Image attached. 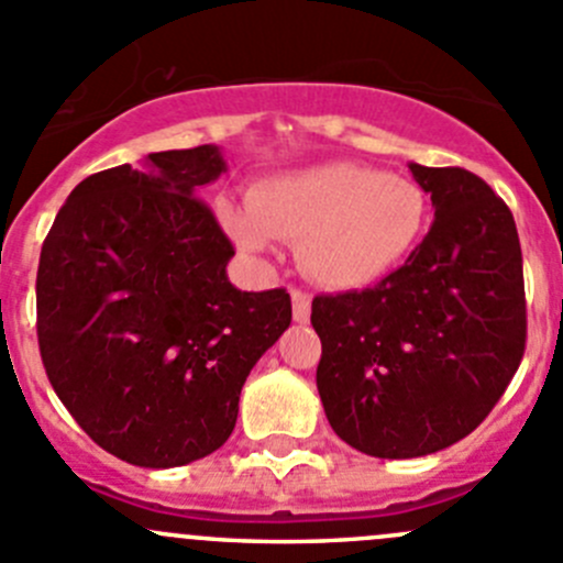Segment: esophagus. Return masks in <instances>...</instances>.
Listing matches in <instances>:
<instances>
[{
	"label": "esophagus",
	"mask_w": 563,
	"mask_h": 563,
	"mask_svg": "<svg viewBox=\"0 0 563 563\" xmlns=\"http://www.w3.org/2000/svg\"><path fill=\"white\" fill-rule=\"evenodd\" d=\"M291 302H294V321L308 323L310 321V297L299 288H291Z\"/></svg>",
	"instance_id": "esophagus-1"
}]
</instances>
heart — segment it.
I'll use <instances>...</instances> for the list:
<instances>
[{
    "label": "heart",
    "instance_id": "obj_1",
    "mask_svg": "<svg viewBox=\"0 0 563 563\" xmlns=\"http://www.w3.org/2000/svg\"><path fill=\"white\" fill-rule=\"evenodd\" d=\"M225 231L245 253L297 240L310 280L349 291L376 283L422 240L430 209L417 181L356 163H329L275 176L250 192L247 207H220Z\"/></svg>",
    "mask_w": 563,
    "mask_h": 563
}]
</instances>
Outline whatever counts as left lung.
Instances as JSON below:
<instances>
[{
  "label": "left lung",
  "mask_w": 563,
  "mask_h": 563,
  "mask_svg": "<svg viewBox=\"0 0 563 563\" xmlns=\"http://www.w3.org/2000/svg\"><path fill=\"white\" fill-rule=\"evenodd\" d=\"M435 218L406 264L365 291L313 299L318 395L334 433L406 460L465 439L526 351L523 253L507 203L465 168L408 163Z\"/></svg>",
  "instance_id": "left-lung-1"
}]
</instances>
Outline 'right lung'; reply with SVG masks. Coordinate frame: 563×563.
Returning <instances> with one entry per match:
<instances>
[{
    "instance_id": "1",
    "label": "right lung",
    "mask_w": 563,
    "mask_h": 563,
    "mask_svg": "<svg viewBox=\"0 0 563 563\" xmlns=\"http://www.w3.org/2000/svg\"><path fill=\"white\" fill-rule=\"evenodd\" d=\"M220 146L152 152L76 185L37 266L45 373L84 433L174 468L229 441L250 371L291 323L286 288L231 286L234 245L203 203Z\"/></svg>"
}]
</instances>
